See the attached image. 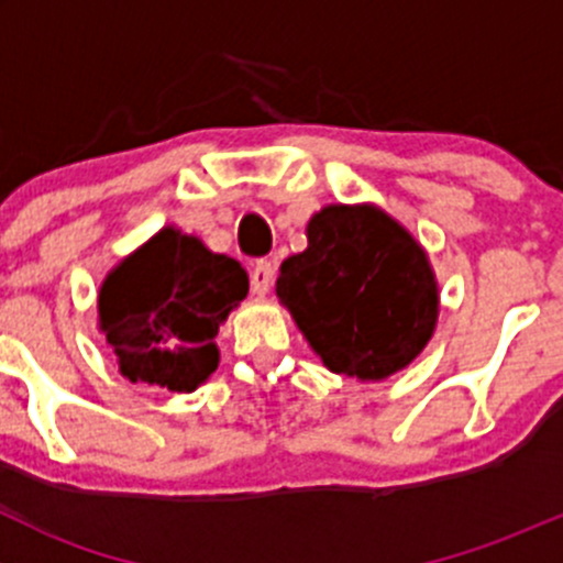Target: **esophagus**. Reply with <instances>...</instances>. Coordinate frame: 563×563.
I'll return each instance as SVG.
<instances>
[{"instance_id":"1","label":"esophagus","mask_w":563,"mask_h":563,"mask_svg":"<svg viewBox=\"0 0 563 563\" xmlns=\"http://www.w3.org/2000/svg\"><path fill=\"white\" fill-rule=\"evenodd\" d=\"M272 283H275V266H272V261H255L253 269H250V288H253V294L264 297V294H269Z\"/></svg>"}]
</instances>
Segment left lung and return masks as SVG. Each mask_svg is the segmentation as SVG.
Segmentation results:
<instances>
[{"instance_id": "left-lung-1", "label": "left lung", "mask_w": 563, "mask_h": 563, "mask_svg": "<svg viewBox=\"0 0 563 563\" xmlns=\"http://www.w3.org/2000/svg\"><path fill=\"white\" fill-rule=\"evenodd\" d=\"M332 373L387 378L428 345L439 291L428 255L373 207H327L308 250L283 261L275 286Z\"/></svg>"}]
</instances>
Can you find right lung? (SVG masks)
I'll return each mask as SVG.
<instances>
[{"label":"right lung","instance_id":"1","mask_svg":"<svg viewBox=\"0 0 563 563\" xmlns=\"http://www.w3.org/2000/svg\"><path fill=\"white\" fill-rule=\"evenodd\" d=\"M245 297L240 261L163 229L108 275L100 327L130 382L192 391L218 367L214 334Z\"/></svg>","mask_w":563,"mask_h":563}]
</instances>
